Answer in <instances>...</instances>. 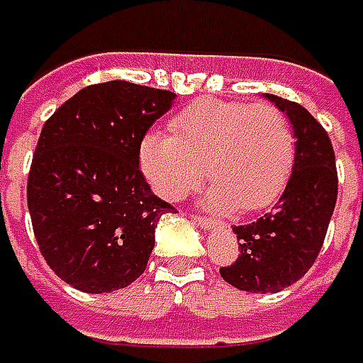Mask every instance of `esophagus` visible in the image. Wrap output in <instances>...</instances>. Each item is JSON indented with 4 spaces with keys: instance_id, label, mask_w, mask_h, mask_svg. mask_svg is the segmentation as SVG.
Instances as JSON below:
<instances>
[{
    "instance_id": "obj_1",
    "label": "esophagus",
    "mask_w": 363,
    "mask_h": 363,
    "mask_svg": "<svg viewBox=\"0 0 363 363\" xmlns=\"http://www.w3.org/2000/svg\"><path fill=\"white\" fill-rule=\"evenodd\" d=\"M191 220H194L198 227H202V228L214 227V220H212V218H206V216H202V214H191Z\"/></svg>"
}]
</instances>
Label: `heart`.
<instances>
[{"label":"heart","instance_id":"1","mask_svg":"<svg viewBox=\"0 0 363 363\" xmlns=\"http://www.w3.org/2000/svg\"><path fill=\"white\" fill-rule=\"evenodd\" d=\"M172 135L149 133L140 140V169L153 190L179 200L212 179V208L255 212L284 190L296 159V136L286 114L269 104L200 100L169 124Z\"/></svg>","mask_w":363,"mask_h":363}]
</instances>
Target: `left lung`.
<instances>
[{
    "label": "left lung",
    "instance_id": "left-lung-1",
    "mask_svg": "<svg viewBox=\"0 0 363 363\" xmlns=\"http://www.w3.org/2000/svg\"><path fill=\"white\" fill-rule=\"evenodd\" d=\"M296 136V159L274 212L233 227L239 257L220 267L223 280L251 294H276L298 281L317 259L337 202V167L327 130L300 104L263 94Z\"/></svg>",
    "mask_w": 363,
    "mask_h": 363
}]
</instances>
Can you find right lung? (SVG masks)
Returning <instances> with one entry per match:
<instances>
[{
  "mask_svg": "<svg viewBox=\"0 0 363 363\" xmlns=\"http://www.w3.org/2000/svg\"><path fill=\"white\" fill-rule=\"evenodd\" d=\"M175 94L130 82L87 85L45 122L28 175L40 253L69 286L101 294L145 272L155 227L172 204L138 169L147 130Z\"/></svg>",
  "mask_w": 363,
  "mask_h": 363,
  "instance_id": "add662e5",
  "label": "right lung"
}]
</instances>
